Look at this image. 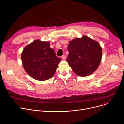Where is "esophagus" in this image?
<instances>
[{"label":"esophagus","instance_id":"obj_1","mask_svg":"<svg viewBox=\"0 0 124 124\" xmlns=\"http://www.w3.org/2000/svg\"><path fill=\"white\" fill-rule=\"evenodd\" d=\"M62 59H63V60H65V58H66V56H65V55H62Z\"/></svg>","mask_w":124,"mask_h":124}]
</instances>
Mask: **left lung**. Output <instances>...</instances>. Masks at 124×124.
<instances>
[{
	"label": "left lung",
	"mask_w": 124,
	"mask_h": 124,
	"mask_svg": "<svg viewBox=\"0 0 124 124\" xmlns=\"http://www.w3.org/2000/svg\"><path fill=\"white\" fill-rule=\"evenodd\" d=\"M66 62L73 72L81 77L90 75L100 65L102 49L100 44L84 36L70 41Z\"/></svg>",
	"instance_id": "8db88e82"
}]
</instances>
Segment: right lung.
I'll list each match as a JSON object with an SVG mask.
<instances>
[{
	"label": "right lung",
	"mask_w": 124,
	"mask_h": 124,
	"mask_svg": "<svg viewBox=\"0 0 124 124\" xmlns=\"http://www.w3.org/2000/svg\"><path fill=\"white\" fill-rule=\"evenodd\" d=\"M61 60L50 47V42L40 40H36L26 46L21 53L25 70L30 76L38 81L51 78Z\"/></svg>",
	"instance_id": "obj_1"
}]
</instances>
